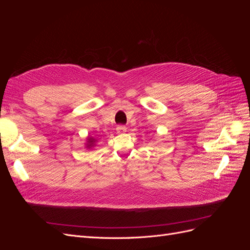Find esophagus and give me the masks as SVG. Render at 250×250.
<instances>
[{
  "instance_id": "obj_1",
  "label": "esophagus",
  "mask_w": 250,
  "mask_h": 250,
  "mask_svg": "<svg viewBox=\"0 0 250 250\" xmlns=\"http://www.w3.org/2000/svg\"><path fill=\"white\" fill-rule=\"evenodd\" d=\"M117 132L119 134H124V133L127 132V128L125 126H123V125H119L117 127Z\"/></svg>"
}]
</instances>
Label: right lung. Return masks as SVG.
<instances>
[{
    "label": "right lung",
    "mask_w": 250,
    "mask_h": 250,
    "mask_svg": "<svg viewBox=\"0 0 250 250\" xmlns=\"http://www.w3.org/2000/svg\"><path fill=\"white\" fill-rule=\"evenodd\" d=\"M97 139H94L93 137H87L86 138V143H85V148L87 149H92L93 147L96 146L97 144Z\"/></svg>",
    "instance_id": "add662e5"
}]
</instances>
